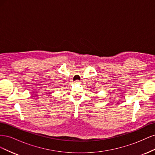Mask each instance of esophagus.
Listing matches in <instances>:
<instances>
[{"mask_svg": "<svg viewBox=\"0 0 155 155\" xmlns=\"http://www.w3.org/2000/svg\"><path fill=\"white\" fill-rule=\"evenodd\" d=\"M79 80H76V83H79Z\"/></svg>", "mask_w": 155, "mask_h": 155, "instance_id": "34e87169", "label": "esophagus"}]
</instances>
